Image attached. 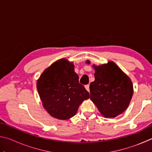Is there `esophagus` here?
<instances>
[{"label": "esophagus", "instance_id": "34e87169", "mask_svg": "<svg viewBox=\"0 0 152 152\" xmlns=\"http://www.w3.org/2000/svg\"><path fill=\"white\" fill-rule=\"evenodd\" d=\"M89 84H87V85H86L85 86V88L86 89V91H88V92H90V88H89Z\"/></svg>", "mask_w": 152, "mask_h": 152}]
</instances>
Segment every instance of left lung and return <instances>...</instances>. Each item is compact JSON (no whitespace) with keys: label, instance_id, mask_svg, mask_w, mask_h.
Wrapping results in <instances>:
<instances>
[{"label":"left lung","instance_id":"obj_1","mask_svg":"<svg viewBox=\"0 0 152 152\" xmlns=\"http://www.w3.org/2000/svg\"><path fill=\"white\" fill-rule=\"evenodd\" d=\"M86 63L91 62L87 60ZM92 67L95 80L90 84L91 101L104 117L118 116L125 111L132 100V80L112 61Z\"/></svg>","mask_w":152,"mask_h":152}]
</instances>
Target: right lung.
<instances>
[{
    "label": "right lung",
    "instance_id": "right-lung-1",
    "mask_svg": "<svg viewBox=\"0 0 152 152\" xmlns=\"http://www.w3.org/2000/svg\"><path fill=\"white\" fill-rule=\"evenodd\" d=\"M74 66L60 59L46 68L37 81V88L43 107L51 116L61 120L74 117L89 92L79 83Z\"/></svg>",
    "mask_w": 152,
    "mask_h": 152
}]
</instances>
